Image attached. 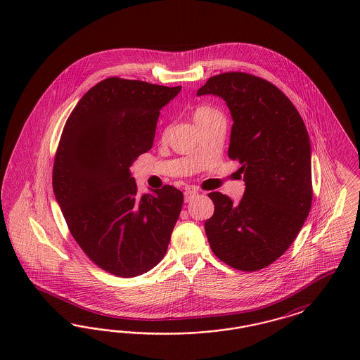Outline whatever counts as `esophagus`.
<instances>
[{"label":"esophagus","instance_id":"1","mask_svg":"<svg viewBox=\"0 0 360 360\" xmlns=\"http://www.w3.org/2000/svg\"><path fill=\"white\" fill-rule=\"evenodd\" d=\"M198 195V193L195 191V190H193V188H186L185 190V202H190L194 197H197Z\"/></svg>","mask_w":360,"mask_h":360}]
</instances>
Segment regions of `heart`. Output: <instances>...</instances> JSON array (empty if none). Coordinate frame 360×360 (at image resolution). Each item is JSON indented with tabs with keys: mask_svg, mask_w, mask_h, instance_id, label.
Listing matches in <instances>:
<instances>
[{
	"mask_svg": "<svg viewBox=\"0 0 360 360\" xmlns=\"http://www.w3.org/2000/svg\"><path fill=\"white\" fill-rule=\"evenodd\" d=\"M216 116H221V113H220L217 109L210 108V106H206V105L197 106V108L194 109V112H193L194 121H195L198 125L204 124L206 121L210 120V119H213V117H216Z\"/></svg>",
	"mask_w": 360,
	"mask_h": 360,
	"instance_id": "obj_1",
	"label": "heart"
}]
</instances>
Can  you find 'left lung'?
<instances>
[{"label": "left lung", "mask_w": 360, "mask_h": 360, "mask_svg": "<svg viewBox=\"0 0 360 360\" xmlns=\"http://www.w3.org/2000/svg\"><path fill=\"white\" fill-rule=\"evenodd\" d=\"M228 105L233 125L228 156L239 160L245 191L239 205L219 191L205 232L213 254L241 271L282 257L308 217L313 200L308 131L290 100L271 82L232 71L210 77L197 96Z\"/></svg>", "instance_id": "1"}]
</instances>
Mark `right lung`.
Returning <instances> with one entry per match:
<instances>
[{
	"label": "right lung",
	"mask_w": 360,
	"mask_h": 360,
	"mask_svg": "<svg viewBox=\"0 0 360 360\" xmlns=\"http://www.w3.org/2000/svg\"><path fill=\"white\" fill-rule=\"evenodd\" d=\"M181 87L110 77L86 91L65 124L53 194L72 238L106 273L137 276L166 255L184 194L165 185L139 195L129 167L151 150L159 110Z\"/></svg>",
	"instance_id": "right-lung-1"
}]
</instances>
